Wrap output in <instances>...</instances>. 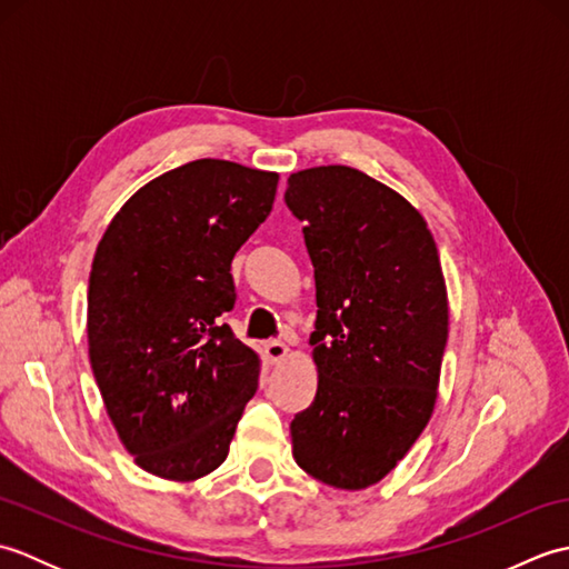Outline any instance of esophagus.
<instances>
[{
  "instance_id": "34e87169",
  "label": "esophagus",
  "mask_w": 569,
  "mask_h": 569,
  "mask_svg": "<svg viewBox=\"0 0 569 569\" xmlns=\"http://www.w3.org/2000/svg\"><path fill=\"white\" fill-rule=\"evenodd\" d=\"M263 355L271 361V365H278V361H283L288 357V347L283 342H266Z\"/></svg>"
}]
</instances>
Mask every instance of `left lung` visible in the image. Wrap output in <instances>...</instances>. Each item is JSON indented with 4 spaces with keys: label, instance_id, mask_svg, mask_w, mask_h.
Segmentation results:
<instances>
[{
    "label": "left lung",
    "instance_id": "obj_1",
    "mask_svg": "<svg viewBox=\"0 0 569 569\" xmlns=\"http://www.w3.org/2000/svg\"><path fill=\"white\" fill-rule=\"evenodd\" d=\"M286 204L316 269L318 393L291 422L300 469L367 489L401 462L438 401L447 288L422 214L349 166L291 173Z\"/></svg>",
    "mask_w": 569,
    "mask_h": 569
}]
</instances>
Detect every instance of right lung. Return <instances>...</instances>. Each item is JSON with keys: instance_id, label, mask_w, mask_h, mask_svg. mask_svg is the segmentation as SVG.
<instances>
[{"instance_id": "obj_1", "label": "right lung", "mask_w": 569, "mask_h": 569, "mask_svg": "<svg viewBox=\"0 0 569 569\" xmlns=\"http://www.w3.org/2000/svg\"><path fill=\"white\" fill-rule=\"evenodd\" d=\"M278 173L200 159L139 188L102 234L88 288L94 381L149 475L220 467L259 386V355L222 322L232 259L269 217Z\"/></svg>"}]
</instances>
